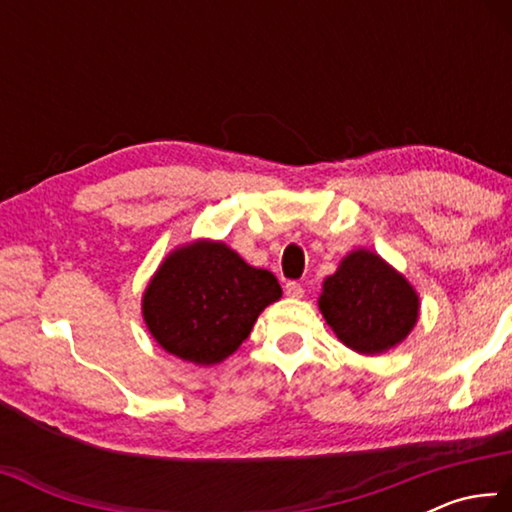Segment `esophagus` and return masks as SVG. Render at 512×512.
Wrapping results in <instances>:
<instances>
[{
  "instance_id": "34e87169",
  "label": "esophagus",
  "mask_w": 512,
  "mask_h": 512,
  "mask_svg": "<svg viewBox=\"0 0 512 512\" xmlns=\"http://www.w3.org/2000/svg\"><path fill=\"white\" fill-rule=\"evenodd\" d=\"M284 293H287L289 298H302V293H305V289H302V284H298V282H287V287H284Z\"/></svg>"
}]
</instances>
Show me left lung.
I'll return each mask as SVG.
<instances>
[{
  "instance_id": "8db88e82",
  "label": "left lung",
  "mask_w": 512,
  "mask_h": 512,
  "mask_svg": "<svg viewBox=\"0 0 512 512\" xmlns=\"http://www.w3.org/2000/svg\"><path fill=\"white\" fill-rule=\"evenodd\" d=\"M318 309L345 348L381 354L400 345L420 318L413 284L368 248H357L325 277Z\"/></svg>"
}]
</instances>
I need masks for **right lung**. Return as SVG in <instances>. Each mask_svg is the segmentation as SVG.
<instances>
[{
	"mask_svg": "<svg viewBox=\"0 0 512 512\" xmlns=\"http://www.w3.org/2000/svg\"><path fill=\"white\" fill-rule=\"evenodd\" d=\"M282 298L275 275L219 239H194L162 259L142 293V318L164 352L216 366L248 339L257 316Z\"/></svg>",
	"mask_w": 512,
	"mask_h": 512,
	"instance_id": "add662e5",
	"label": "right lung"
}]
</instances>
